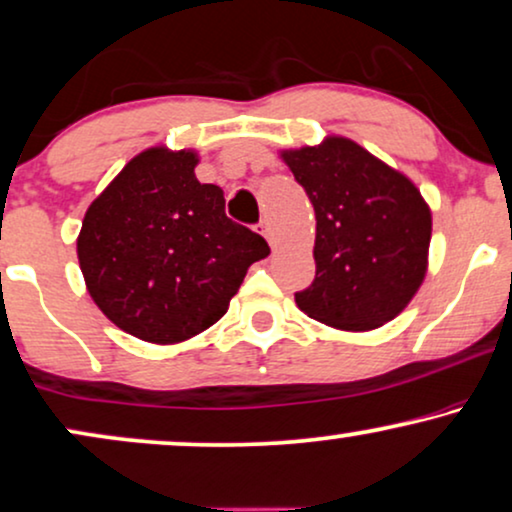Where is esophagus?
I'll list each match as a JSON object with an SVG mask.
<instances>
[{"instance_id": "obj_1", "label": "esophagus", "mask_w": 512, "mask_h": 512, "mask_svg": "<svg viewBox=\"0 0 512 512\" xmlns=\"http://www.w3.org/2000/svg\"><path fill=\"white\" fill-rule=\"evenodd\" d=\"M257 231H260V234H262L264 238H267L269 245H274V234H271V226H269L267 219H262V222L257 224Z\"/></svg>"}]
</instances>
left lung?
Returning a JSON list of instances; mask_svg holds the SVG:
<instances>
[{"label": "left lung", "instance_id": "left-lung-1", "mask_svg": "<svg viewBox=\"0 0 512 512\" xmlns=\"http://www.w3.org/2000/svg\"><path fill=\"white\" fill-rule=\"evenodd\" d=\"M314 205L316 276L297 307L342 331L392 321L428 269L432 215L413 181L345 137L283 151Z\"/></svg>", "mask_w": 512, "mask_h": 512}]
</instances>
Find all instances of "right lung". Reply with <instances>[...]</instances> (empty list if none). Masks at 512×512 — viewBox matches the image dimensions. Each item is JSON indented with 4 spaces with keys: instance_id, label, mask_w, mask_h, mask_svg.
I'll list each match as a JSON object with an SVG mask.
<instances>
[{
    "instance_id": "add662e5",
    "label": "right lung",
    "mask_w": 512,
    "mask_h": 512,
    "mask_svg": "<svg viewBox=\"0 0 512 512\" xmlns=\"http://www.w3.org/2000/svg\"><path fill=\"white\" fill-rule=\"evenodd\" d=\"M193 151L148 148L89 205L77 260L89 295L122 331L155 345L189 340L222 319L269 245L200 184Z\"/></svg>"
}]
</instances>
